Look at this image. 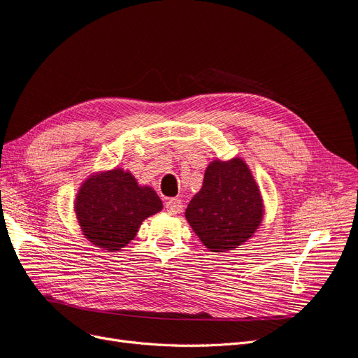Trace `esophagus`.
<instances>
[{
  "label": "esophagus",
  "instance_id": "34e87169",
  "mask_svg": "<svg viewBox=\"0 0 358 358\" xmlns=\"http://www.w3.org/2000/svg\"><path fill=\"white\" fill-rule=\"evenodd\" d=\"M166 210L170 215H178L182 210V201L179 199H169L166 201Z\"/></svg>",
  "mask_w": 358,
  "mask_h": 358
}]
</instances>
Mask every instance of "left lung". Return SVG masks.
Wrapping results in <instances>:
<instances>
[{
  "mask_svg": "<svg viewBox=\"0 0 358 358\" xmlns=\"http://www.w3.org/2000/svg\"><path fill=\"white\" fill-rule=\"evenodd\" d=\"M265 206L250 167L241 157L213 159L201 189L189 201L185 217L203 245L213 253L236 250L261 227Z\"/></svg>",
  "mask_w": 358,
  "mask_h": 358,
  "instance_id": "8db88e82",
  "label": "left lung"
}]
</instances>
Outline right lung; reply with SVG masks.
Masks as SVG:
<instances>
[{"label": "right lung", "mask_w": 358, "mask_h": 358, "mask_svg": "<svg viewBox=\"0 0 358 358\" xmlns=\"http://www.w3.org/2000/svg\"><path fill=\"white\" fill-rule=\"evenodd\" d=\"M163 210L150 185H139L130 170L114 167L85 178L73 200L83 236L94 248L118 252L136 237L142 222Z\"/></svg>", "instance_id": "right-lung-1"}]
</instances>
